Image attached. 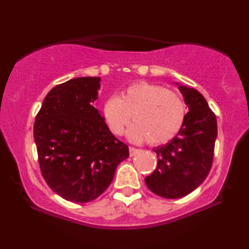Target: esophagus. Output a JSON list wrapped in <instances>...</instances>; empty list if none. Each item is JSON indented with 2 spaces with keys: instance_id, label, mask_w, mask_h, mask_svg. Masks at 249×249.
Instances as JSON below:
<instances>
[{
  "instance_id": "34e87169",
  "label": "esophagus",
  "mask_w": 249,
  "mask_h": 249,
  "mask_svg": "<svg viewBox=\"0 0 249 249\" xmlns=\"http://www.w3.org/2000/svg\"><path fill=\"white\" fill-rule=\"evenodd\" d=\"M137 153H139V149L138 148L129 147V154H130V156H134V155L137 154Z\"/></svg>"
}]
</instances>
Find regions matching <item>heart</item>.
Segmentation results:
<instances>
[{"label":"heart","instance_id":"1","mask_svg":"<svg viewBox=\"0 0 249 249\" xmlns=\"http://www.w3.org/2000/svg\"><path fill=\"white\" fill-rule=\"evenodd\" d=\"M102 113L112 134L121 136L130 124L128 138L134 142L148 141L153 145L171 142L181 131L187 118L185 102L175 91L147 81L131 84L121 96L105 100Z\"/></svg>","mask_w":249,"mask_h":249}]
</instances>
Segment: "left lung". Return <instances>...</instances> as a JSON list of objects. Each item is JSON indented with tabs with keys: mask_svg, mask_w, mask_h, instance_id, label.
Listing matches in <instances>:
<instances>
[{
	"mask_svg": "<svg viewBox=\"0 0 249 249\" xmlns=\"http://www.w3.org/2000/svg\"><path fill=\"white\" fill-rule=\"evenodd\" d=\"M182 94L188 113L176 138L154 148L158 166L145 182L149 190L164 198H181L202 185L213 163L217 137L215 114L195 88L175 83Z\"/></svg>",
	"mask_w": 249,
	"mask_h": 249,
	"instance_id": "obj_1",
	"label": "left lung"
}]
</instances>
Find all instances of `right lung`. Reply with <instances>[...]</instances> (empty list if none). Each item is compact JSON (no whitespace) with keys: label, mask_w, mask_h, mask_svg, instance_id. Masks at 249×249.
<instances>
[{"label":"right lung","mask_w":249,"mask_h":249,"mask_svg":"<svg viewBox=\"0 0 249 249\" xmlns=\"http://www.w3.org/2000/svg\"><path fill=\"white\" fill-rule=\"evenodd\" d=\"M100 77H78L57 85L44 98L34 124L42 175L50 188L72 203L102 195L128 146L108 129L94 107Z\"/></svg>","instance_id":"obj_1"}]
</instances>
